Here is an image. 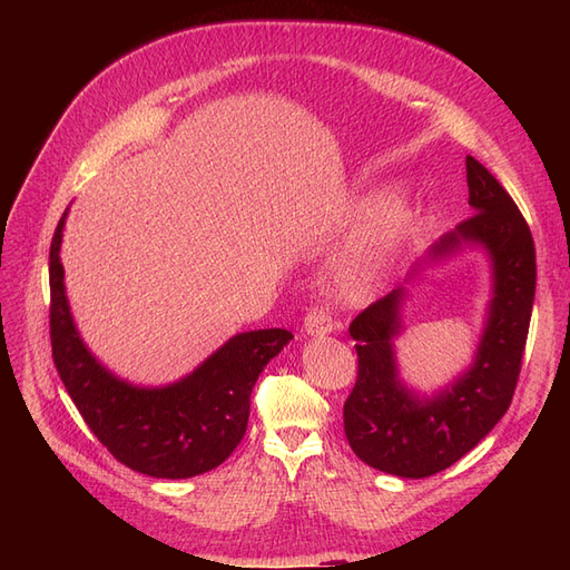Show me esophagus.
Listing matches in <instances>:
<instances>
[{
	"label": "esophagus",
	"mask_w": 570,
	"mask_h": 570,
	"mask_svg": "<svg viewBox=\"0 0 570 570\" xmlns=\"http://www.w3.org/2000/svg\"><path fill=\"white\" fill-rule=\"evenodd\" d=\"M302 327H304L306 335H327V333H333V318L327 316L325 308L316 306L304 316Z\"/></svg>",
	"instance_id": "34e87169"
}]
</instances>
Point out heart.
<instances>
[{"label":"heart","instance_id":"1","mask_svg":"<svg viewBox=\"0 0 570 570\" xmlns=\"http://www.w3.org/2000/svg\"><path fill=\"white\" fill-rule=\"evenodd\" d=\"M375 209L377 199H361L354 206L352 218L366 220L375 214ZM413 228H416V216L406 206H394L381 218H375L335 266L333 278L340 295L347 299L371 295L375 285L400 262Z\"/></svg>","mask_w":570,"mask_h":570}]
</instances>
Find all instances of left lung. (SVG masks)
<instances>
[{
  "label": "left lung",
  "instance_id": "1",
  "mask_svg": "<svg viewBox=\"0 0 570 570\" xmlns=\"http://www.w3.org/2000/svg\"><path fill=\"white\" fill-rule=\"evenodd\" d=\"M465 180L475 214L446 233L430 258L463 245H482L492 258L494 297L471 371L433 400L400 383L392 337L400 333L402 287L350 325L358 368L344 402V435L361 461L400 478L435 475L469 454L507 413L521 373L538 281L532 235L511 195L473 157H465Z\"/></svg>",
  "mask_w": 570,
  "mask_h": 570
}]
</instances>
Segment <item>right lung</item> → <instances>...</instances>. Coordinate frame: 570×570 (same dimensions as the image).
I'll return each instance as SVG.
<instances>
[{
    "label": "right lung",
    "instance_id": "obj_1",
    "mask_svg": "<svg viewBox=\"0 0 570 570\" xmlns=\"http://www.w3.org/2000/svg\"><path fill=\"white\" fill-rule=\"evenodd\" d=\"M63 218L49 247V337L55 366L82 421L116 461L137 473L180 480L216 469L245 438L256 377L292 333H239L168 387L118 381L85 350L68 312L59 258Z\"/></svg>",
    "mask_w": 570,
    "mask_h": 570
}]
</instances>
